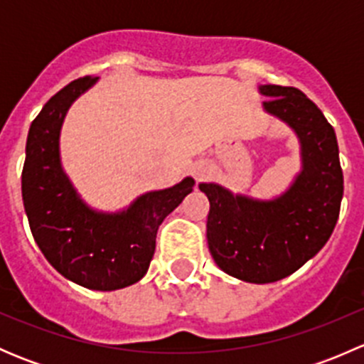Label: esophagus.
<instances>
[{
  "mask_svg": "<svg viewBox=\"0 0 364 364\" xmlns=\"http://www.w3.org/2000/svg\"><path fill=\"white\" fill-rule=\"evenodd\" d=\"M208 174H209V168H208V165H205V164H196V165H193V178H196L197 181L204 179Z\"/></svg>",
  "mask_w": 364,
  "mask_h": 364,
  "instance_id": "obj_1",
  "label": "esophagus"
}]
</instances>
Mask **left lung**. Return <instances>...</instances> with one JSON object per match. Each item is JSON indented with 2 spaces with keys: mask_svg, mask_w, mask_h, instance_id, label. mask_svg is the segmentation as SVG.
I'll return each mask as SVG.
<instances>
[{
  "mask_svg": "<svg viewBox=\"0 0 364 364\" xmlns=\"http://www.w3.org/2000/svg\"><path fill=\"white\" fill-rule=\"evenodd\" d=\"M262 107L294 130L301 171L282 196L262 200L200 183L209 199L208 247L216 266L237 280L271 284L289 277L328 243L340 215L343 172L335 130L296 87L264 84Z\"/></svg>",
  "mask_w": 364,
  "mask_h": 364,
  "instance_id": "left-lung-1",
  "label": "left lung"
}]
</instances>
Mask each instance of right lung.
<instances>
[{
  "mask_svg": "<svg viewBox=\"0 0 364 364\" xmlns=\"http://www.w3.org/2000/svg\"><path fill=\"white\" fill-rule=\"evenodd\" d=\"M97 80L87 75L70 82L33 119L23 200L33 237L58 273L91 291H117L148 273L160 223L196 181L188 176L171 188L142 193L116 213L97 211L80 199L61 165L60 134L70 105Z\"/></svg>",
  "mask_w": 364,
  "mask_h": 364,
  "instance_id": "right-lung-1",
  "label": "right lung"
}]
</instances>
